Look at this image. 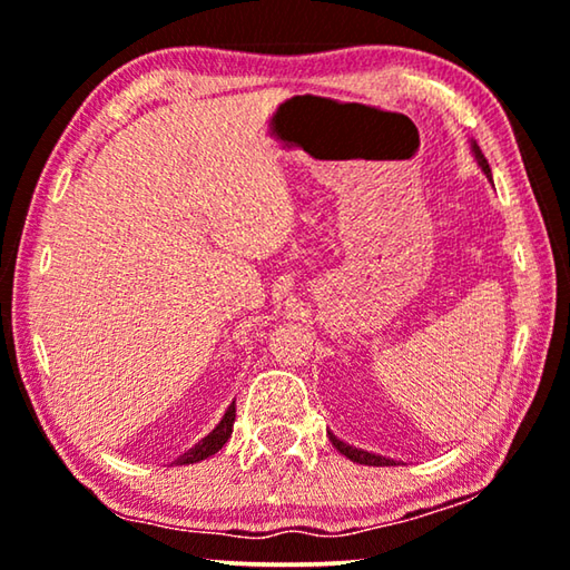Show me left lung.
<instances>
[{
  "mask_svg": "<svg viewBox=\"0 0 570 570\" xmlns=\"http://www.w3.org/2000/svg\"><path fill=\"white\" fill-rule=\"evenodd\" d=\"M471 153H473L475 164L481 166V171L487 174V178L491 181V168H489V164H487V158H483L481 148L475 146V140H471ZM327 435H330V443H333L345 458H351L353 463H361V465H399V463L394 461V458H386V455H379V453H368V450H361V448H355V445L343 443V440H340V438L335 435V432H327Z\"/></svg>",
  "mask_w": 570,
  "mask_h": 570,
  "instance_id": "obj_1",
  "label": "left lung"
}]
</instances>
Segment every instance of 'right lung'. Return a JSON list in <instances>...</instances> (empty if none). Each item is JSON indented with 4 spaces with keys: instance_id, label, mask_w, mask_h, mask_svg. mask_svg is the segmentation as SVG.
I'll return each mask as SVG.
<instances>
[{
    "instance_id": "obj_1",
    "label": "right lung",
    "mask_w": 570,
    "mask_h": 570,
    "mask_svg": "<svg viewBox=\"0 0 570 570\" xmlns=\"http://www.w3.org/2000/svg\"><path fill=\"white\" fill-rule=\"evenodd\" d=\"M233 422H235V402H233L230 406H227L225 414H223V420L217 422V428L212 430L207 438H202L197 445L189 448V450H186V453L178 455L171 465L199 463V461H204V458L215 455L217 450H223V445L227 443V440H230V435H233Z\"/></svg>"
}]
</instances>
